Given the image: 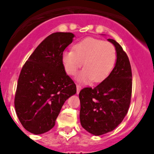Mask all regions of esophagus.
<instances>
[{"label": "esophagus", "instance_id": "34e87169", "mask_svg": "<svg viewBox=\"0 0 154 154\" xmlns=\"http://www.w3.org/2000/svg\"><path fill=\"white\" fill-rule=\"evenodd\" d=\"M76 89H77V90H76V92H77V94H79V93L80 90H81V86H80L79 85H76Z\"/></svg>", "mask_w": 154, "mask_h": 154}]
</instances>
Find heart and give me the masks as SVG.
Masks as SVG:
<instances>
[{"label": "heart", "mask_w": 154, "mask_h": 154, "mask_svg": "<svg viewBox=\"0 0 154 154\" xmlns=\"http://www.w3.org/2000/svg\"><path fill=\"white\" fill-rule=\"evenodd\" d=\"M116 61V51L109 42L94 38H86L76 43L73 50L62 54L65 72L75 74L82 66L84 69L77 77L82 82H100L109 75ZM84 63H83V62Z\"/></svg>", "instance_id": "b5f03b06"}]
</instances>
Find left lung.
I'll list each match as a JSON object with an SVG mask.
<instances>
[{
	"instance_id": "1",
	"label": "left lung",
	"mask_w": 154,
	"mask_h": 154,
	"mask_svg": "<svg viewBox=\"0 0 154 154\" xmlns=\"http://www.w3.org/2000/svg\"><path fill=\"white\" fill-rule=\"evenodd\" d=\"M115 67L106 79L95 88H84L79 92L80 123L95 136L112 131L123 120L130 107L132 94V71L123 48L113 39Z\"/></svg>"
}]
</instances>
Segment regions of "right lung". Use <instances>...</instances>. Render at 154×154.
<instances>
[{
	"instance_id": "add662e5",
	"label": "right lung",
	"mask_w": 154,
	"mask_h": 154,
	"mask_svg": "<svg viewBox=\"0 0 154 154\" xmlns=\"http://www.w3.org/2000/svg\"><path fill=\"white\" fill-rule=\"evenodd\" d=\"M74 34L55 32L35 48L23 66L17 81L14 107L28 132L42 134L54 127L65 102L76 93V85L62 63L65 48Z\"/></svg>"
}]
</instances>
